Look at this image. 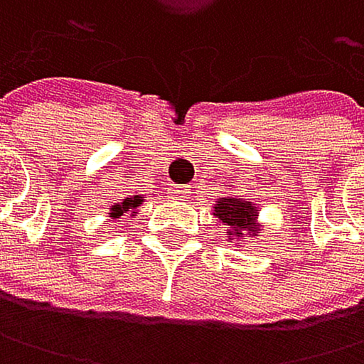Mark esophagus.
Instances as JSON below:
<instances>
[{"label": "esophagus", "mask_w": 364, "mask_h": 364, "mask_svg": "<svg viewBox=\"0 0 364 364\" xmlns=\"http://www.w3.org/2000/svg\"><path fill=\"white\" fill-rule=\"evenodd\" d=\"M167 197L174 201H186L190 197V188L188 186H170L167 188Z\"/></svg>", "instance_id": "obj_1"}]
</instances>
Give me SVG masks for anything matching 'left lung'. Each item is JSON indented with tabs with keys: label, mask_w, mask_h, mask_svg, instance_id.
Masks as SVG:
<instances>
[{
	"label": "left lung",
	"mask_w": 364,
	"mask_h": 364,
	"mask_svg": "<svg viewBox=\"0 0 364 364\" xmlns=\"http://www.w3.org/2000/svg\"><path fill=\"white\" fill-rule=\"evenodd\" d=\"M215 215L217 219L223 223L226 228H230V232L235 230L237 237H242L244 230H252V221L257 219V213H255V205L250 201H242V199H219L217 205H215Z\"/></svg>",
	"instance_id": "left-lung-1"
}]
</instances>
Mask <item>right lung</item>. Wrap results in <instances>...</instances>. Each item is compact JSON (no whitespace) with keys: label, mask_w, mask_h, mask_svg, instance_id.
I'll list each match as a JSON object with an SVG mask.
<instances>
[{"label":"right lung","mask_w":364,"mask_h":364,"mask_svg":"<svg viewBox=\"0 0 364 364\" xmlns=\"http://www.w3.org/2000/svg\"><path fill=\"white\" fill-rule=\"evenodd\" d=\"M143 201V197H132V199H125L122 203H116L114 208H112V217L114 219H118L122 213H127V210H134V208H138V203Z\"/></svg>","instance_id":"1"}]
</instances>
